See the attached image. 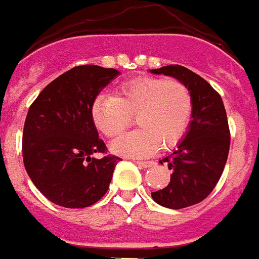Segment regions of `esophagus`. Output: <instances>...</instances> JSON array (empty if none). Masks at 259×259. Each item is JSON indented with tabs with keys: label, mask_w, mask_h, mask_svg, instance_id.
<instances>
[{
	"label": "esophagus",
	"mask_w": 259,
	"mask_h": 259,
	"mask_svg": "<svg viewBox=\"0 0 259 259\" xmlns=\"http://www.w3.org/2000/svg\"><path fill=\"white\" fill-rule=\"evenodd\" d=\"M135 164H138L142 168H149V167L154 165V161H135Z\"/></svg>",
	"instance_id": "34e87169"
}]
</instances>
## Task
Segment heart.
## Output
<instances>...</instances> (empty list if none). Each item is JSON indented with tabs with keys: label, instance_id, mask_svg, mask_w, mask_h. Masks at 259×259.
Here are the masks:
<instances>
[{
	"label": "heart",
	"instance_id": "obj_1",
	"mask_svg": "<svg viewBox=\"0 0 259 259\" xmlns=\"http://www.w3.org/2000/svg\"><path fill=\"white\" fill-rule=\"evenodd\" d=\"M192 110V94L182 81L139 75L121 82L114 96H96L91 120L102 135L116 138L135 117L139 130L111 142L110 150L124 157H146L161 145L171 148L184 138Z\"/></svg>",
	"mask_w": 259,
	"mask_h": 259
}]
</instances>
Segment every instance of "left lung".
I'll use <instances>...</instances> for the list:
<instances>
[{
    "instance_id": "8db88e82",
    "label": "left lung",
    "mask_w": 259,
    "mask_h": 259,
    "mask_svg": "<svg viewBox=\"0 0 259 259\" xmlns=\"http://www.w3.org/2000/svg\"><path fill=\"white\" fill-rule=\"evenodd\" d=\"M150 73L182 81L192 94L193 110L188 131L178 142V148L160 160L172 169L169 184L152 192L157 204L172 209L185 208L203 201L224 172L230 146L225 106L220 94L204 78L184 66H164Z\"/></svg>"
}]
</instances>
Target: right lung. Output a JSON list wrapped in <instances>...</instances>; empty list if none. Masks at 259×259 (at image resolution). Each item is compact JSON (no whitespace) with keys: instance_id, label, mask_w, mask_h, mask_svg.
Returning <instances> with one entry per match:
<instances>
[{"instance_id":"right-lung-1","label":"right lung","mask_w":259,"mask_h":259,"mask_svg":"<svg viewBox=\"0 0 259 259\" xmlns=\"http://www.w3.org/2000/svg\"><path fill=\"white\" fill-rule=\"evenodd\" d=\"M120 74L101 66H77L39 92L23 128V163L35 188L65 208L95 204L109 189L120 158L105 156L106 145L91 120V105Z\"/></svg>"}]
</instances>
